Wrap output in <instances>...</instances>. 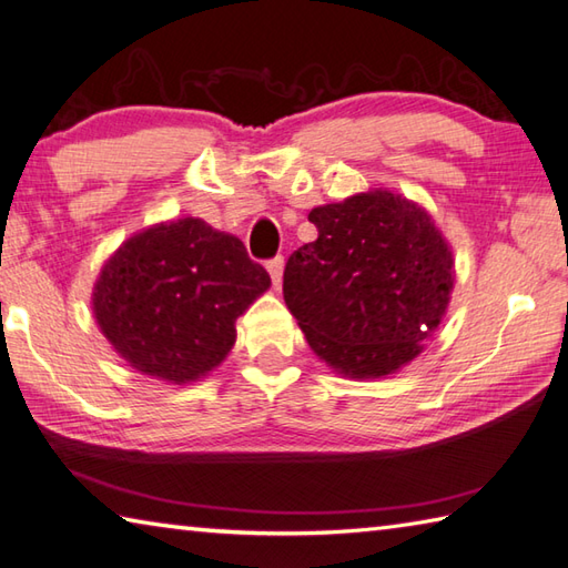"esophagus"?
<instances>
[{
	"mask_svg": "<svg viewBox=\"0 0 568 568\" xmlns=\"http://www.w3.org/2000/svg\"><path fill=\"white\" fill-rule=\"evenodd\" d=\"M267 272H270V276H272L274 286L280 288V286H282V274H284V257L270 260V262H267Z\"/></svg>",
	"mask_w": 568,
	"mask_h": 568,
	"instance_id": "esophagus-1",
	"label": "esophagus"
}]
</instances>
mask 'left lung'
Masks as SVG:
<instances>
[{
  "mask_svg": "<svg viewBox=\"0 0 568 568\" xmlns=\"http://www.w3.org/2000/svg\"><path fill=\"white\" fill-rule=\"evenodd\" d=\"M318 237L284 270V301L323 363L351 379L424 351L454 292V254L422 205L385 189L318 205Z\"/></svg>",
  "mask_w": 568,
  "mask_h": 568,
  "instance_id": "8db88e82",
  "label": "left lung"
}]
</instances>
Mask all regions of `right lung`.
I'll return each instance as SVG.
<instances>
[{
  "mask_svg": "<svg viewBox=\"0 0 568 568\" xmlns=\"http://www.w3.org/2000/svg\"><path fill=\"white\" fill-rule=\"evenodd\" d=\"M270 284L235 235L181 217L122 242L92 288V314L134 369L186 385L225 361L237 316Z\"/></svg>",
  "mask_w": 568,
  "mask_h": 568,
  "instance_id": "add662e5",
  "label": "right lung"
}]
</instances>
